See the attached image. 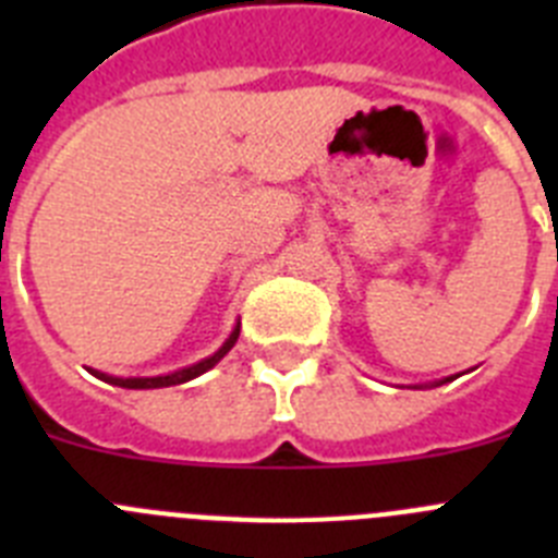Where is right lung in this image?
Wrapping results in <instances>:
<instances>
[{"mask_svg": "<svg viewBox=\"0 0 558 558\" xmlns=\"http://www.w3.org/2000/svg\"><path fill=\"white\" fill-rule=\"evenodd\" d=\"M236 335H240V329H234L231 332V338L226 340L223 347L218 349V352L211 354V357L201 360V363H195V366L190 368H181V372H172V374H165V377H108V374H100L97 372V377L106 379V383H111V386H120V388H167V386H181V383H186V379H195L198 374L209 372L215 363H218L220 357H223L226 352H229L231 347L236 343Z\"/></svg>", "mask_w": 558, "mask_h": 558, "instance_id": "right-lung-1", "label": "right lung"}]
</instances>
